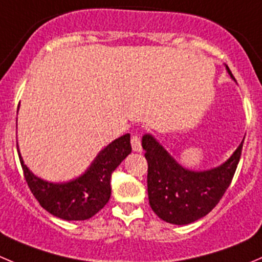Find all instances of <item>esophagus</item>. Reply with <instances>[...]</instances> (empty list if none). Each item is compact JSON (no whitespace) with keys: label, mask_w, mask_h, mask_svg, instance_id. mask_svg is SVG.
<instances>
[{"label":"esophagus","mask_w":262,"mask_h":262,"mask_svg":"<svg viewBox=\"0 0 262 262\" xmlns=\"http://www.w3.org/2000/svg\"><path fill=\"white\" fill-rule=\"evenodd\" d=\"M130 143H132V148H133V151H136V152H141L142 151L141 137H139V134H134V136L132 137Z\"/></svg>","instance_id":"esophagus-1"}]
</instances>
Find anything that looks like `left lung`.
<instances>
[{
  "mask_svg": "<svg viewBox=\"0 0 262 262\" xmlns=\"http://www.w3.org/2000/svg\"><path fill=\"white\" fill-rule=\"evenodd\" d=\"M227 70L234 79L228 67ZM243 141L223 165L206 171H192L180 166L154 137L143 136L142 147L148 164V201L155 214L177 225L190 224L209 214L232 183Z\"/></svg>",
  "mask_w": 262,
  "mask_h": 262,
  "instance_id": "obj_1",
  "label": "left lung"
}]
</instances>
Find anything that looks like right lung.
Instances as JSON below:
<instances>
[{
  "mask_svg": "<svg viewBox=\"0 0 262 262\" xmlns=\"http://www.w3.org/2000/svg\"><path fill=\"white\" fill-rule=\"evenodd\" d=\"M130 152V134H124L97 155L84 174L68 183L55 184L35 177L17 148L30 192L46 211L68 222L87 220L105 207L111 195V174Z\"/></svg>",
  "mask_w": 262,
  "mask_h": 262,
  "instance_id": "1",
  "label": "right lung"
}]
</instances>
